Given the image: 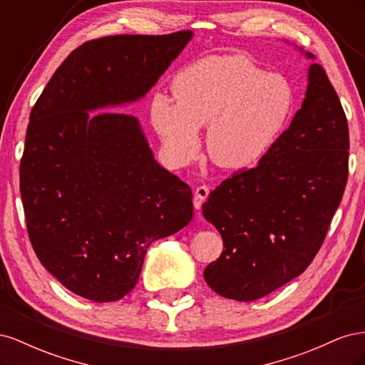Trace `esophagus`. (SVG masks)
<instances>
[{
	"label": "esophagus",
	"mask_w": 365,
	"mask_h": 365,
	"mask_svg": "<svg viewBox=\"0 0 365 365\" xmlns=\"http://www.w3.org/2000/svg\"><path fill=\"white\" fill-rule=\"evenodd\" d=\"M210 195V189L207 185H200L196 187L195 190V196H193V204H195V208L200 210L202 207V204L207 201V197Z\"/></svg>",
	"instance_id": "esophagus-1"
}]
</instances>
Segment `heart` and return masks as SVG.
<instances>
[{
	"instance_id": "b5f03b06",
	"label": "heart",
	"mask_w": 365,
	"mask_h": 365,
	"mask_svg": "<svg viewBox=\"0 0 365 365\" xmlns=\"http://www.w3.org/2000/svg\"><path fill=\"white\" fill-rule=\"evenodd\" d=\"M175 102L157 93L152 125L169 155L189 161L200 150V128L208 125L210 160L225 169L260 161L279 140L294 109V88L286 77L259 68L240 54L210 56L176 74Z\"/></svg>"
}]
</instances>
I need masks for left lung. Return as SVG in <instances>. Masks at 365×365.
<instances>
[{"label":"left lung","mask_w":365,"mask_h":365,"mask_svg":"<svg viewBox=\"0 0 365 365\" xmlns=\"http://www.w3.org/2000/svg\"><path fill=\"white\" fill-rule=\"evenodd\" d=\"M349 148L338 94L322 65L312 63L289 128L256 168L224 180L202 205L225 247L204 271L210 288L252 302L311 264L346 189Z\"/></svg>","instance_id":"1"}]
</instances>
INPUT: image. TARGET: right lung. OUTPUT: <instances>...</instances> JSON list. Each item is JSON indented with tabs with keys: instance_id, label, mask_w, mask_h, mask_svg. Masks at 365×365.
<instances>
[{
	"instance_id": "add662e5",
	"label": "right lung",
	"mask_w": 365,
	"mask_h": 365,
	"mask_svg": "<svg viewBox=\"0 0 365 365\" xmlns=\"http://www.w3.org/2000/svg\"><path fill=\"white\" fill-rule=\"evenodd\" d=\"M192 36L88 41L30 113L19 165L29 239L46 269L88 300L129 294L152 242L193 217L192 189L155 161L138 120L89 111L145 97Z\"/></svg>"
}]
</instances>
